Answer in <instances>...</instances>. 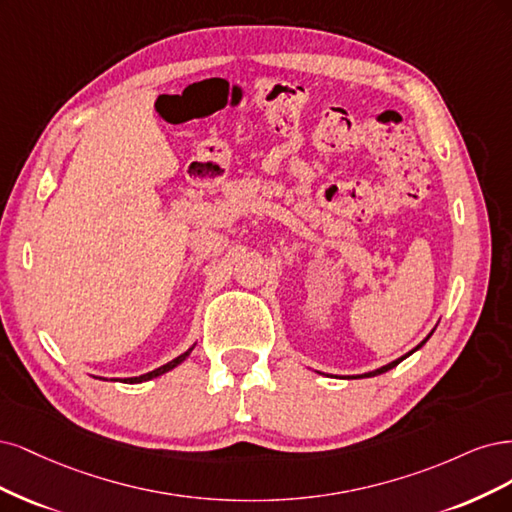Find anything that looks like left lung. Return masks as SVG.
I'll use <instances>...</instances> for the list:
<instances>
[{
	"label": "left lung",
	"mask_w": 512,
	"mask_h": 512,
	"mask_svg": "<svg viewBox=\"0 0 512 512\" xmlns=\"http://www.w3.org/2000/svg\"><path fill=\"white\" fill-rule=\"evenodd\" d=\"M432 334H434V329H432ZM432 334H430V336H432ZM430 336H427V338H425V340H423L421 344H417V346H415V349H412L410 353L402 355L400 359H395V361H391V364H387V366H383V368H378V370H372V372H366V374H361V378H368V376H376V374H383V372H387V370L395 368V366H398V364H400V361H404V359H406L408 355H412V353H415V351H419V349H421V346H423V344H425L427 340H430Z\"/></svg>",
	"instance_id": "left-lung-1"
}]
</instances>
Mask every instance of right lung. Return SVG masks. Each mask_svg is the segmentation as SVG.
<instances>
[{"instance_id":"1","label":"right lung","mask_w":512,"mask_h":512,"mask_svg":"<svg viewBox=\"0 0 512 512\" xmlns=\"http://www.w3.org/2000/svg\"><path fill=\"white\" fill-rule=\"evenodd\" d=\"M195 346V344H193ZM193 346L189 351H185L183 355H178L176 359H172V361H168L166 366H161V368H157V370H153V372H146V374H142V376H134V378H125L123 383H144V381H151V378H157V376H161V374H166V372H170V370H174L178 364H183V361L189 357V353L193 351Z\"/></svg>"}]
</instances>
